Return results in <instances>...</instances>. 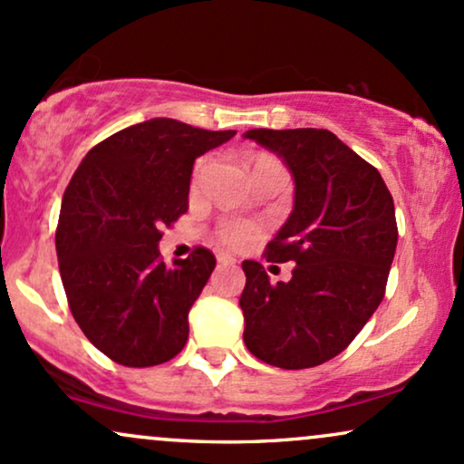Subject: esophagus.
<instances>
[{"instance_id": "esophagus-1", "label": "esophagus", "mask_w": 464, "mask_h": 464, "mask_svg": "<svg viewBox=\"0 0 464 464\" xmlns=\"http://www.w3.org/2000/svg\"><path fill=\"white\" fill-rule=\"evenodd\" d=\"M216 259H218V264H225V266L236 264V257H233V255L225 253V250H218V253H216Z\"/></svg>"}]
</instances>
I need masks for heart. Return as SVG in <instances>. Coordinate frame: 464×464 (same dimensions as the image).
<instances>
[{
    "label": "heart",
    "mask_w": 464,
    "mask_h": 464,
    "mask_svg": "<svg viewBox=\"0 0 464 464\" xmlns=\"http://www.w3.org/2000/svg\"><path fill=\"white\" fill-rule=\"evenodd\" d=\"M207 168V161H202L198 165V174L205 172ZM248 168H250V174L259 172V169H266V168H281L279 161L273 157H268V154H257V157H253L248 161ZM255 236V228L246 225V222H239V220H225L220 227H218V237L222 239V242L227 244V246H233V248H239V246H246V244L253 239Z\"/></svg>",
    "instance_id": "heart-1"
}]
</instances>
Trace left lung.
<instances>
[{"instance_id": "obj_1", "label": "left lung", "mask_w": 464, "mask_h": 464, "mask_svg": "<svg viewBox=\"0 0 464 464\" xmlns=\"http://www.w3.org/2000/svg\"><path fill=\"white\" fill-rule=\"evenodd\" d=\"M244 140L275 152L295 180V207L266 248L295 262L290 281L270 284L244 262V343L279 369L318 366L349 347L384 299L397 248L395 202L382 174L323 129H253Z\"/></svg>"}]
</instances>
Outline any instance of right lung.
Returning a JSON list of instances; mask_svg holds the SVG:
<instances>
[{"label":"right lung","instance_id":"right-lung-1","mask_svg":"<svg viewBox=\"0 0 464 464\" xmlns=\"http://www.w3.org/2000/svg\"><path fill=\"white\" fill-rule=\"evenodd\" d=\"M233 135L154 117L100 141L69 180L56 228L63 287L78 327L117 364H163L188 343L216 257L196 248L165 266L159 239L188 211L196 159Z\"/></svg>","mask_w":464,"mask_h":464}]
</instances>
